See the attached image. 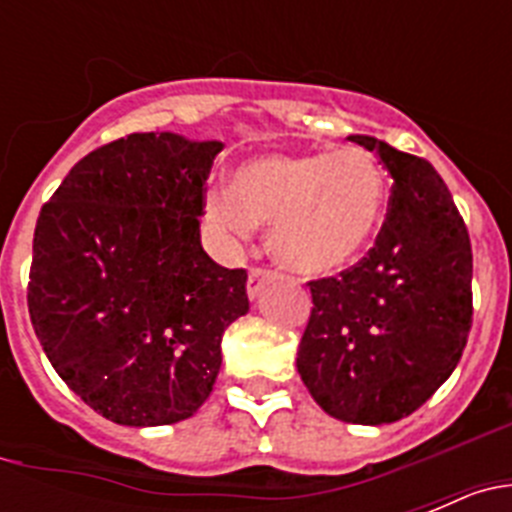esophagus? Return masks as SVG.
Listing matches in <instances>:
<instances>
[{"label": "esophagus", "instance_id": "1", "mask_svg": "<svg viewBox=\"0 0 512 512\" xmlns=\"http://www.w3.org/2000/svg\"><path fill=\"white\" fill-rule=\"evenodd\" d=\"M277 279V274L274 271H266V269H251V274H248V297L251 300H256V297L261 295V289L266 287V284H271Z\"/></svg>", "mask_w": 512, "mask_h": 512}]
</instances>
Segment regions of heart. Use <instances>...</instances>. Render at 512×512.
Here are the masks:
<instances>
[{
	"label": "heart",
	"instance_id": "heart-1",
	"mask_svg": "<svg viewBox=\"0 0 512 512\" xmlns=\"http://www.w3.org/2000/svg\"><path fill=\"white\" fill-rule=\"evenodd\" d=\"M384 207V171L361 148L256 156L233 171V187L205 197L207 220L225 238L248 241L256 225H271V256L300 277H333L356 264Z\"/></svg>",
	"mask_w": 512,
	"mask_h": 512
}]
</instances>
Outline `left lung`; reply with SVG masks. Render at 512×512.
Returning <instances> with one entry per match:
<instances>
[{
    "mask_svg": "<svg viewBox=\"0 0 512 512\" xmlns=\"http://www.w3.org/2000/svg\"><path fill=\"white\" fill-rule=\"evenodd\" d=\"M390 171L377 246L341 277L310 282L297 372L330 418L384 425L418 410L461 359L472 328V246L428 161L348 135Z\"/></svg>",
    "mask_w": 512,
    "mask_h": 512,
    "instance_id": "left-lung-1",
    "label": "left lung"
}]
</instances>
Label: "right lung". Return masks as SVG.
Instances as JSON below:
<instances>
[{
    "instance_id": "right-lung-1",
    "label": "right lung",
    "mask_w": 512,
    "mask_h": 512,
    "mask_svg": "<svg viewBox=\"0 0 512 512\" xmlns=\"http://www.w3.org/2000/svg\"><path fill=\"white\" fill-rule=\"evenodd\" d=\"M220 140L133 133L84 156L40 210L27 307L58 377L117 425L192 418L220 341L248 312L246 271L200 241Z\"/></svg>"
}]
</instances>
